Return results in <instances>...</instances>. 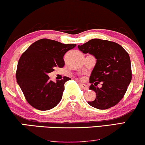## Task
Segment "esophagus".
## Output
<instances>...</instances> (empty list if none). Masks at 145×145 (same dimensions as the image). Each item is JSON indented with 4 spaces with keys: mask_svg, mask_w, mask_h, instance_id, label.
<instances>
[{
    "mask_svg": "<svg viewBox=\"0 0 145 145\" xmlns=\"http://www.w3.org/2000/svg\"><path fill=\"white\" fill-rule=\"evenodd\" d=\"M80 87H81L82 88H83L84 89H86H86H88V86L85 84H80Z\"/></svg>",
    "mask_w": 145,
    "mask_h": 145,
    "instance_id": "esophagus-1",
    "label": "esophagus"
}]
</instances>
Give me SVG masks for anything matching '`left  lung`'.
I'll return each instance as SVG.
<instances>
[{
    "instance_id": "1",
    "label": "left lung",
    "mask_w": 145,
    "mask_h": 145,
    "mask_svg": "<svg viewBox=\"0 0 145 145\" xmlns=\"http://www.w3.org/2000/svg\"><path fill=\"white\" fill-rule=\"evenodd\" d=\"M78 49L94 56L96 63L89 77V89L96 94L94 101L88 102L97 109L105 110L116 105L125 94L132 79L129 55L115 42L94 39ZM100 83L102 87L97 85Z\"/></svg>"
}]
</instances>
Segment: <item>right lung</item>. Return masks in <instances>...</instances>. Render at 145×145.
Listing matches in <instances>:
<instances>
[{
	"label": "right lung",
	"mask_w": 145,
	"mask_h": 145,
	"mask_svg": "<svg viewBox=\"0 0 145 145\" xmlns=\"http://www.w3.org/2000/svg\"><path fill=\"white\" fill-rule=\"evenodd\" d=\"M76 45L42 39L31 44L22 54L16 69V82L27 101L35 108L48 110L61 101L64 84L71 79L64 76L63 80L54 82L47 74L56 67L64 66L63 56Z\"/></svg>",
	"instance_id": "1"
}]
</instances>
